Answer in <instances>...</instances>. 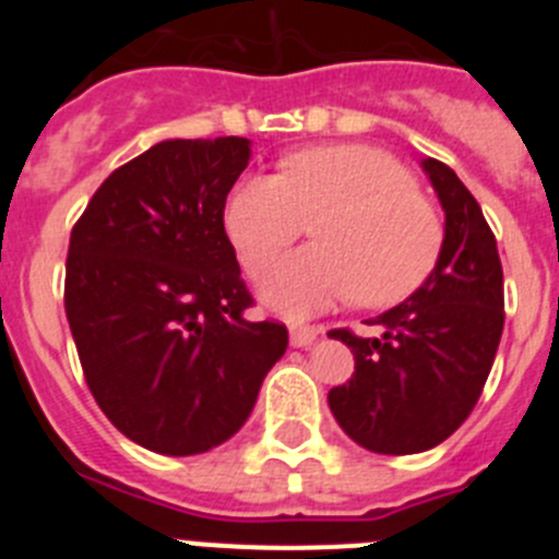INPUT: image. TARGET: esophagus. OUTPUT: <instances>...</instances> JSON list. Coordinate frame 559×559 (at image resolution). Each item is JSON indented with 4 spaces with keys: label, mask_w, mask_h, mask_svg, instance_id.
I'll return each instance as SVG.
<instances>
[{
    "label": "esophagus",
    "mask_w": 559,
    "mask_h": 559,
    "mask_svg": "<svg viewBox=\"0 0 559 559\" xmlns=\"http://www.w3.org/2000/svg\"><path fill=\"white\" fill-rule=\"evenodd\" d=\"M319 335H322V330L313 328V324H294L290 328V344L294 347H310Z\"/></svg>",
    "instance_id": "34e87169"
}]
</instances>
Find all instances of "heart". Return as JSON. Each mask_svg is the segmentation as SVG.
Instances as JSON below:
<instances>
[{
    "label": "heart",
    "mask_w": 559,
    "mask_h": 559,
    "mask_svg": "<svg viewBox=\"0 0 559 559\" xmlns=\"http://www.w3.org/2000/svg\"><path fill=\"white\" fill-rule=\"evenodd\" d=\"M308 224L316 243L290 254L263 288L269 308L296 319L353 294L364 308L403 302L445 243V224L414 173L367 145L290 153L280 176H246L226 199V235L251 280H263Z\"/></svg>",
    "instance_id": "b5f03b06"
}]
</instances>
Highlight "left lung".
Returning <instances> with one entry per match:
<instances>
[{
    "label": "left lung",
    "instance_id": "obj_1",
    "mask_svg": "<svg viewBox=\"0 0 559 559\" xmlns=\"http://www.w3.org/2000/svg\"><path fill=\"white\" fill-rule=\"evenodd\" d=\"M445 210L437 269L406 302L380 313L383 335L330 330L355 355V372L328 403L349 439L406 456L445 442L476 408L503 330V271L496 235L456 173L423 162Z\"/></svg>",
    "mask_w": 559,
    "mask_h": 559
}]
</instances>
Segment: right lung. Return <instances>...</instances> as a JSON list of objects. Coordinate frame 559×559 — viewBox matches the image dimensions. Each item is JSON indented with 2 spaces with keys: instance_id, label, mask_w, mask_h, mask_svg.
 Instances as JSON below:
<instances>
[{
  "instance_id": "obj_1",
  "label": "right lung",
  "mask_w": 559,
  "mask_h": 559,
  "mask_svg": "<svg viewBox=\"0 0 559 559\" xmlns=\"http://www.w3.org/2000/svg\"><path fill=\"white\" fill-rule=\"evenodd\" d=\"M249 140H167L108 176L72 226L63 305L117 431L192 456L240 431L288 328L254 305L224 229Z\"/></svg>"
}]
</instances>
